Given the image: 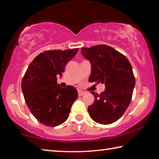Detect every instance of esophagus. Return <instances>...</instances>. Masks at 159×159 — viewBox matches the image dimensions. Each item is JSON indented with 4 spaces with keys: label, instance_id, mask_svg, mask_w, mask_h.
Listing matches in <instances>:
<instances>
[{
    "label": "esophagus",
    "instance_id": "1",
    "mask_svg": "<svg viewBox=\"0 0 159 159\" xmlns=\"http://www.w3.org/2000/svg\"><path fill=\"white\" fill-rule=\"evenodd\" d=\"M85 92H83V91H82V90H79L78 91V94H79V96H82V95H85Z\"/></svg>",
    "mask_w": 159,
    "mask_h": 159
}]
</instances>
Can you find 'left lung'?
Returning a JSON list of instances; mask_svg holds the SVG:
<instances>
[{
  "label": "left lung",
  "instance_id": "left-lung-1",
  "mask_svg": "<svg viewBox=\"0 0 159 159\" xmlns=\"http://www.w3.org/2000/svg\"><path fill=\"white\" fill-rule=\"evenodd\" d=\"M81 54L91 64L89 81L105 85L99 95L91 92L95 102L88 108L90 116L96 123L111 124L130 105L135 85L131 64L123 54L106 45L83 48Z\"/></svg>",
  "mask_w": 159,
  "mask_h": 159
}]
</instances>
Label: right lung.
Wrapping results in <instances>:
<instances>
[{
	"instance_id": "right-lung-1",
	"label": "right lung",
	"mask_w": 159,
	"mask_h": 159,
	"mask_svg": "<svg viewBox=\"0 0 159 159\" xmlns=\"http://www.w3.org/2000/svg\"><path fill=\"white\" fill-rule=\"evenodd\" d=\"M78 50L75 48L40 53L24 76L21 90L26 103L34 117L45 125L55 127L65 122L78 98L74 86L63 88L57 82V77H61L64 67Z\"/></svg>"
}]
</instances>
